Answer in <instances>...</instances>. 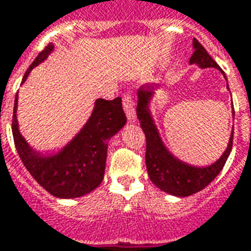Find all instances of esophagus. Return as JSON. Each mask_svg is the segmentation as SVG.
I'll use <instances>...</instances> for the list:
<instances>
[{"label": "esophagus", "instance_id": "obj_1", "mask_svg": "<svg viewBox=\"0 0 251 251\" xmlns=\"http://www.w3.org/2000/svg\"><path fill=\"white\" fill-rule=\"evenodd\" d=\"M123 108L124 112L127 115L128 122H135L136 115H135V107H133V101L131 95H126L123 98Z\"/></svg>", "mask_w": 251, "mask_h": 251}]
</instances>
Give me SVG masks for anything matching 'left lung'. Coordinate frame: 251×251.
<instances>
[{
	"instance_id": "obj_1",
	"label": "left lung",
	"mask_w": 251,
	"mask_h": 251,
	"mask_svg": "<svg viewBox=\"0 0 251 251\" xmlns=\"http://www.w3.org/2000/svg\"><path fill=\"white\" fill-rule=\"evenodd\" d=\"M193 48L194 53L190 57V65H197L201 69L215 68V69L221 71L223 77L226 78L218 64L214 61L197 38L193 40ZM153 98L155 96H153V92H151L150 87L143 85L138 89L136 116L140 122V127L143 128L146 140H147L146 166H147L148 176L151 179V182L164 193L174 195V197H180V198L190 197L204 187H207L222 171L223 166L230 155L231 147H233L234 126L231 133H230V138H228L227 147L214 163L208 164V166L190 164L187 162H183L178 156H175L164 144L163 139L160 136V132L156 127V123H155L152 109H151ZM231 115L234 118V108H231Z\"/></svg>"
}]
</instances>
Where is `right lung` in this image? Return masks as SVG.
Returning <instances> with one entry per match:
<instances>
[{
  "instance_id": "1",
  "label": "right lung",
  "mask_w": 251,
  "mask_h": 251,
  "mask_svg": "<svg viewBox=\"0 0 251 251\" xmlns=\"http://www.w3.org/2000/svg\"><path fill=\"white\" fill-rule=\"evenodd\" d=\"M54 50L49 44L34 58L25 73L26 81L33 68L44 63ZM18 93L14 99L13 138L17 152L30 175L41 187L57 198L73 199L87 195L103 182L108 140L127 123L122 99H96L92 113L81 129L57 151H38L20 132L17 120Z\"/></svg>"
}]
</instances>
